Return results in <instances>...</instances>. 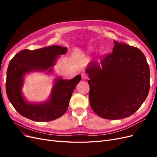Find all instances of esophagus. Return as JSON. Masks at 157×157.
<instances>
[{
    "instance_id": "34e87169",
    "label": "esophagus",
    "mask_w": 157,
    "mask_h": 157,
    "mask_svg": "<svg viewBox=\"0 0 157 157\" xmlns=\"http://www.w3.org/2000/svg\"><path fill=\"white\" fill-rule=\"evenodd\" d=\"M81 76H82V78L84 80H86L88 78V76L86 73H82L81 74Z\"/></svg>"
}]
</instances>
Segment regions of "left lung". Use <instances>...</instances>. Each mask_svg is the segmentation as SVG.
Returning <instances> with one entry per match:
<instances>
[{
    "instance_id": "1",
    "label": "left lung",
    "mask_w": 157,
    "mask_h": 157,
    "mask_svg": "<svg viewBox=\"0 0 157 157\" xmlns=\"http://www.w3.org/2000/svg\"><path fill=\"white\" fill-rule=\"evenodd\" d=\"M113 52L90 63V105L98 116L117 120L133 115L149 94L150 71L145 55L136 47L114 41Z\"/></svg>"
}]
</instances>
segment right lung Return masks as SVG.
<instances>
[{"label": "right lung", "instance_id": "obj_1", "mask_svg": "<svg viewBox=\"0 0 157 157\" xmlns=\"http://www.w3.org/2000/svg\"><path fill=\"white\" fill-rule=\"evenodd\" d=\"M66 52L67 48L59 46L34 50L25 49L10 60L7 69L6 94L12 105L21 115L34 121L48 122L61 117L67 111L72 94L81 79L80 75L68 80L57 79L50 99L44 104L27 103L21 92L23 75L33 70L45 71L50 68L54 65L58 56Z\"/></svg>", "mask_w": 157, "mask_h": 157}]
</instances>
